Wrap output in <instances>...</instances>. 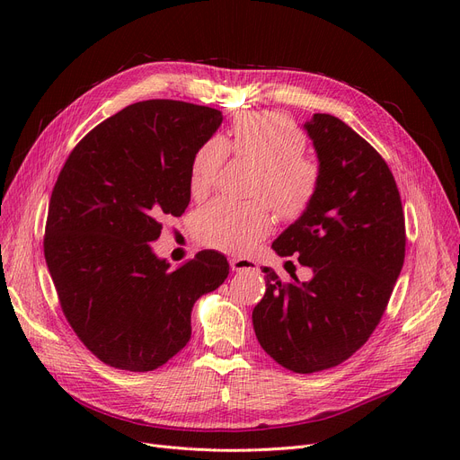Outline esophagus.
I'll use <instances>...</instances> for the list:
<instances>
[{"label": "esophagus", "mask_w": 460, "mask_h": 460, "mask_svg": "<svg viewBox=\"0 0 460 460\" xmlns=\"http://www.w3.org/2000/svg\"><path fill=\"white\" fill-rule=\"evenodd\" d=\"M231 269L234 272H244V270H257L259 264L253 261V259H248V257H231L229 261Z\"/></svg>", "instance_id": "34e87169"}]
</instances>
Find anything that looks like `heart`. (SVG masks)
Masks as SVG:
<instances>
[{
  "label": "heart",
  "instance_id": "obj_1",
  "mask_svg": "<svg viewBox=\"0 0 460 460\" xmlns=\"http://www.w3.org/2000/svg\"><path fill=\"white\" fill-rule=\"evenodd\" d=\"M305 145V134L287 115L240 113L226 139L208 137L193 153L190 190L193 196L208 193L220 181L231 151L261 164L257 196L269 199L285 220H298L315 201L321 188V165L304 155ZM264 199L248 203L214 199L196 217L199 240L229 253L250 252L274 227L272 208Z\"/></svg>",
  "mask_w": 460,
  "mask_h": 460
}]
</instances>
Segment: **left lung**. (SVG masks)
Returning a JSON list of instances; mask_svg holds the SVG:
<instances>
[{"instance_id":"1","label":"left lung","mask_w":460,"mask_h":460,"mask_svg":"<svg viewBox=\"0 0 460 460\" xmlns=\"http://www.w3.org/2000/svg\"><path fill=\"white\" fill-rule=\"evenodd\" d=\"M304 127L319 156L321 188L272 248L281 257L296 253L313 278L281 281L264 267L267 293L252 319L264 352L307 375L343 364L366 345L401 274L406 229L394 173L373 145L328 113Z\"/></svg>"}]
</instances>
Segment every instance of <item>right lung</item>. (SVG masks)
I'll list each match as a JSON object with an SVG mask.
<instances>
[{
    "mask_svg": "<svg viewBox=\"0 0 460 460\" xmlns=\"http://www.w3.org/2000/svg\"><path fill=\"white\" fill-rule=\"evenodd\" d=\"M222 119L181 101L136 102L94 127L61 169L44 257L65 319L110 367L164 366L190 341L193 304L229 274L217 252L172 272L149 246L164 216L186 210L191 156Z\"/></svg>",
    "mask_w": 460,
    "mask_h": 460,
    "instance_id": "right-lung-1",
    "label": "right lung"
}]
</instances>
